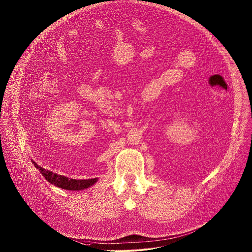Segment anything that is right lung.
I'll return each instance as SVG.
<instances>
[{
	"label": "right lung",
	"mask_w": 252,
	"mask_h": 252,
	"mask_svg": "<svg viewBox=\"0 0 252 252\" xmlns=\"http://www.w3.org/2000/svg\"><path fill=\"white\" fill-rule=\"evenodd\" d=\"M38 167V166H37ZM41 173L43 176L51 184H54L56 187L70 190V191H79L87 189L91 186H93L95 182H97V178L88 179V180H76V179H68V177L57 175L56 173L52 174V172L49 170H45L41 168Z\"/></svg>",
	"instance_id": "obj_1"
}]
</instances>
